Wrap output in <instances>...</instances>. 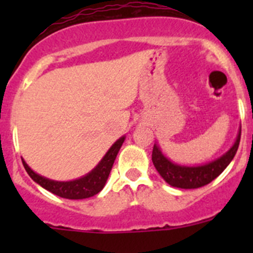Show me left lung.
Returning a JSON list of instances; mask_svg holds the SVG:
<instances>
[{"mask_svg":"<svg viewBox=\"0 0 253 253\" xmlns=\"http://www.w3.org/2000/svg\"><path fill=\"white\" fill-rule=\"evenodd\" d=\"M241 130L238 131L237 139L233 146L228 149L222 157L216 158L202 166H181L173 163L162 153L157 144L153 146L152 162L162 178L167 184L178 189H198L208 185L218 177L236 156L240 146Z\"/></svg>","mask_w":253,"mask_h":253,"instance_id":"1","label":"left lung"}]
</instances>
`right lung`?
I'll list each match as a JSON object with an SVG mask.
<instances>
[{"instance_id":"right-lung-1","label":"right lung","mask_w":253,"mask_h":253,"mask_svg":"<svg viewBox=\"0 0 253 253\" xmlns=\"http://www.w3.org/2000/svg\"><path fill=\"white\" fill-rule=\"evenodd\" d=\"M125 140V135L120 137L119 139L114 143L110 149L106 152L102 160L100 161L99 165L90 171L87 175L82 176L80 178H76L72 181H54L50 178H46L44 176H40L39 173L34 172L28 163L22 160V165L25 167L26 172L29 173L33 180L39 184L40 186L45 190L53 193L54 195L60 196L64 199H72V200H78V199H87L91 196L99 194L104 189L106 184L107 177L110 175V171L113 169L114 161L122 148L123 143Z\"/></svg>"}]
</instances>
